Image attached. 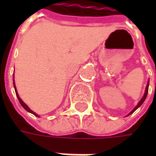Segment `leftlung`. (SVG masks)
<instances>
[{
	"label": "left lung",
	"mask_w": 156,
	"mask_h": 156,
	"mask_svg": "<svg viewBox=\"0 0 156 156\" xmlns=\"http://www.w3.org/2000/svg\"><path fill=\"white\" fill-rule=\"evenodd\" d=\"M147 92H148V83H147V87H146V90H145V94H144V95H143V97H142V98H141V101H139V103L137 104V106H136V107H135V108H134L133 110L131 111L130 113H129V115H131V114H133V113H134V112H135V111L136 110V109H137V108H139V107H140V106H141V105L142 104L143 102H144V101H145V99H146V97H147Z\"/></svg>",
	"instance_id": "8db88e82"
}]
</instances>
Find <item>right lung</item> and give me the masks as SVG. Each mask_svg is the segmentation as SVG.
<instances>
[{
    "instance_id": "obj_1",
    "label": "right lung",
    "mask_w": 156,
    "mask_h": 156,
    "mask_svg": "<svg viewBox=\"0 0 156 156\" xmlns=\"http://www.w3.org/2000/svg\"><path fill=\"white\" fill-rule=\"evenodd\" d=\"M14 87H15V94H16V96H17V98H18V100H19V101H20V103H21V106H22V107H23V108H25V109H26V110H27V112H29V113H31V114H33V115H34L35 116L39 117V116H38V115H36V114H35V113H34V111L31 110V109H30V108H29L27 107V105L25 104V103H24V102L22 101V100H21V98L19 97V95H18V93H17V91H16V87H15V80H14Z\"/></svg>"
}]
</instances>
